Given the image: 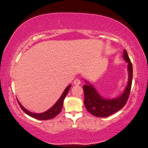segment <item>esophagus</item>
<instances>
[{"instance_id":"1","label":"esophagus","mask_w":148,"mask_h":148,"mask_svg":"<svg viewBox=\"0 0 148 148\" xmlns=\"http://www.w3.org/2000/svg\"><path fill=\"white\" fill-rule=\"evenodd\" d=\"M81 84V81H80V79L78 78H76L74 80V85H76V86H78Z\"/></svg>"}]
</instances>
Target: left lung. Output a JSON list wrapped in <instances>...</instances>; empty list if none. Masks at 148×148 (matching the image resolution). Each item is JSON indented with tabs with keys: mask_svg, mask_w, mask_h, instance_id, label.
<instances>
[{
	"mask_svg": "<svg viewBox=\"0 0 148 148\" xmlns=\"http://www.w3.org/2000/svg\"><path fill=\"white\" fill-rule=\"evenodd\" d=\"M123 58L127 62L128 82L123 91L115 98H105L100 95L95 87L86 80L83 89L84 91V105L92 116L106 117L111 116L123 107L128 100L132 81V65L126 50H124Z\"/></svg>",
	"mask_w": 148,
	"mask_h": 148,
	"instance_id": "obj_1",
	"label": "left lung"
}]
</instances>
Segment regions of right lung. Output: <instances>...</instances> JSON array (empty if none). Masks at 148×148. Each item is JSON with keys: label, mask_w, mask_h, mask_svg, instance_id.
<instances>
[{"label": "right lung", "mask_w": 148, "mask_h": 148, "mask_svg": "<svg viewBox=\"0 0 148 148\" xmlns=\"http://www.w3.org/2000/svg\"><path fill=\"white\" fill-rule=\"evenodd\" d=\"M71 87V84H70L66 87V88L64 89V91H63V92H62V94L61 95V96L60 97V98L59 99L58 101L56 102V103L51 108H49L48 110H47L46 112H42V113L37 114V113H33V112H30L28 110L22 106V104L20 103V102H19L18 100H17V102H18L19 106L21 107L22 110H23L25 113H26V114H27L29 116L34 117V118L39 119V120H47L50 119H53V117H56L57 115H58L60 112H61L62 106H63L64 99L65 98V97L66 96V95L68 94Z\"/></svg>", "instance_id": "obj_1"}]
</instances>
